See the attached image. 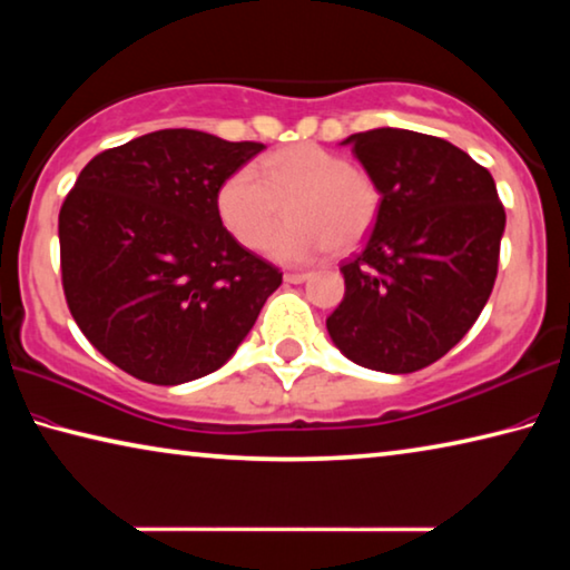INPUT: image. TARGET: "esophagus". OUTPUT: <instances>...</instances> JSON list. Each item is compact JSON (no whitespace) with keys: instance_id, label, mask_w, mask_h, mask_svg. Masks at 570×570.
I'll use <instances>...</instances> for the list:
<instances>
[{"instance_id":"34e87169","label":"esophagus","mask_w":570,"mask_h":570,"mask_svg":"<svg viewBox=\"0 0 570 570\" xmlns=\"http://www.w3.org/2000/svg\"><path fill=\"white\" fill-rule=\"evenodd\" d=\"M306 278H309V274H304V271H288V274H284L286 284H304Z\"/></svg>"}]
</instances>
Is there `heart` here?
I'll use <instances>...</instances> for the list:
<instances>
[{
  "label": "heart",
  "mask_w": 570,
  "mask_h": 570,
  "mask_svg": "<svg viewBox=\"0 0 570 570\" xmlns=\"http://www.w3.org/2000/svg\"><path fill=\"white\" fill-rule=\"evenodd\" d=\"M292 200V220L266 243V253L282 264H304L324 250L355 248L373 228L381 189L337 151L320 144H294L271 151L256 167H238L215 193L223 228L240 246L258 248Z\"/></svg>",
  "instance_id": "obj_1"
}]
</instances>
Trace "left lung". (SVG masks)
I'll list each match as a JSON object with an SVG mask.
<instances>
[{
	"instance_id": "obj_1",
	"label": "left lung",
	"mask_w": 570,
	"mask_h": 570,
	"mask_svg": "<svg viewBox=\"0 0 570 570\" xmlns=\"http://www.w3.org/2000/svg\"><path fill=\"white\" fill-rule=\"evenodd\" d=\"M342 147L375 179L365 248L342 264L345 299L327 332L377 373H415L456 345L490 299L504 207L490 171L454 144L409 129L352 134Z\"/></svg>"
}]
</instances>
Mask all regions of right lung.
I'll use <instances>...</instances> for the list:
<instances>
[{
  "label": "right lung",
  "mask_w": 570,
  "mask_h": 570,
  "mask_svg": "<svg viewBox=\"0 0 570 570\" xmlns=\"http://www.w3.org/2000/svg\"><path fill=\"white\" fill-rule=\"evenodd\" d=\"M264 149L161 129L78 175L58 218L62 288L80 332L124 373L155 385L215 373L282 286L215 207L223 179Z\"/></svg>",
  "instance_id": "right-lung-1"
}]
</instances>
